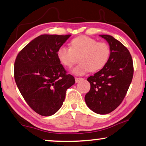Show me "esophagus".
Instances as JSON below:
<instances>
[{
    "instance_id": "34e87169",
    "label": "esophagus",
    "mask_w": 146,
    "mask_h": 146,
    "mask_svg": "<svg viewBox=\"0 0 146 146\" xmlns=\"http://www.w3.org/2000/svg\"><path fill=\"white\" fill-rule=\"evenodd\" d=\"M75 82L76 83H78V82L79 81H81V80H82L83 79H82V78H78V77H75Z\"/></svg>"
}]
</instances>
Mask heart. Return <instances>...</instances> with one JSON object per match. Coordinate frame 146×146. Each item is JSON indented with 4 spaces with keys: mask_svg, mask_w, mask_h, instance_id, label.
I'll return each mask as SVG.
<instances>
[{
    "mask_svg": "<svg viewBox=\"0 0 146 146\" xmlns=\"http://www.w3.org/2000/svg\"><path fill=\"white\" fill-rule=\"evenodd\" d=\"M71 48L61 46L57 51V57L63 65L71 68L77 61L80 63L73 69L75 75H83L88 71L95 73L107 64L111 50L107 43L98 42L93 38L81 36L74 38Z\"/></svg>",
    "mask_w": 146,
    "mask_h": 146,
    "instance_id": "obj_1",
    "label": "heart"
}]
</instances>
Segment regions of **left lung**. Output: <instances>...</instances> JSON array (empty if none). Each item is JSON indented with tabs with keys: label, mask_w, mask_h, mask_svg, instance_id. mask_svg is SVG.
<instances>
[{
	"label": "left lung",
	"mask_w": 146,
	"mask_h": 146,
	"mask_svg": "<svg viewBox=\"0 0 146 146\" xmlns=\"http://www.w3.org/2000/svg\"><path fill=\"white\" fill-rule=\"evenodd\" d=\"M111 50L107 64L88 77L91 89L85 96L88 107L96 114H106L121 104L132 82L134 66L130 52L113 37L100 35Z\"/></svg>",
	"instance_id": "obj_1"
}]
</instances>
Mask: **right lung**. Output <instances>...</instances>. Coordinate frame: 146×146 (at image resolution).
I'll use <instances>...</instances> for the list:
<instances>
[{
  "mask_svg": "<svg viewBox=\"0 0 146 146\" xmlns=\"http://www.w3.org/2000/svg\"><path fill=\"white\" fill-rule=\"evenodd\" d=\"M71 35L44 34L24 47L14 62V79L24 100L36 113L54 114L62 106L67 89L75 83L57 57Z\"/></svg>",
  "mask_w": 146,
  "mask_h": 146,
  "instance_id": "obj_1",
  "label": "right lung"
}]
</instances>
